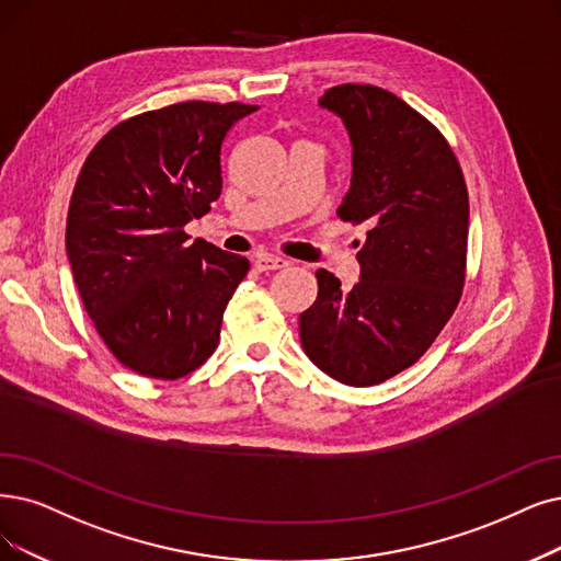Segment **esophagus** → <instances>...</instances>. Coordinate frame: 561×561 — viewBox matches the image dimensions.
I'll return each mask as SVG.
<instances>
[{
  "mask_svg": "<svg viewBox=\"0 0 561 561\" xmlns=\"http://www.w3.org/2000/svg\"><path fill=\"white\" fill-rule=\"evenodd\" d=\"M285 266H289V260L280 255H260L255 260L257 272H276V268H285Z\"/></svg>",
  "mask_w": 561,
  "mask_h": 561,
  "instance_id": "obj_1",
  "label": "esophagus"
}]
</instances>
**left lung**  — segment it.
<instances>
[{
    "label": "left lung",
    "instance_id": "8db88e82",
    "mask_svg": "<svg viewBox=\"0 0 561 561\" xmlns=\"http://www.w3.org/2000/svg\"><path fill=\"white\" fill-rule=\"evenodd\" d=\"M320 105L352 140V186L339 216L370 230L352 289L318 268V299L301 312L299 335L329 377L373 387L416 364L462 297L467 186L442 133L387 89L339 84Z\"/></svg>",
    "mask_w": 561,
    "mask_h": 561
}]
</instances>
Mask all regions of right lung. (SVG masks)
I'll use <instances>...</instances> for the list:
<instances>
[{"label": "right lung", "mask_w": 561, "mask_h": 561, "mask_svg": "<svg viewBox=\"0 0 561 561\" xmlns=\"http://www.w3.org/2000/svg\"><path fill=\"white\" fill-rule=\"evenodd\" d=\"M257 105L186 101L117 124L76 182L66 253L87 316L119 364L153 379L203 366L249 260L188 241L216 203L220 149Z\"/></svg>", "instance_id": "right-lung-1"}]
</instances>
